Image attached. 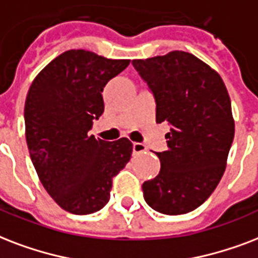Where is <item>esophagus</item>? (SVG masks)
<instances>
[{
    "instance_id": "1",
    "label": "esophagus",
    "mask_w": 258,
    "mask_h": 258,
    "mask_svg": "<svg viewBox=\"0 0 258 258\" xmlns=\"http://www.w3.org/2000/svg\"><path fill=\"white\" fill-rule=\"evenodd\" d=\"M147 151V147L141 143H135L133 144V153H143Z\"/></svg>"
}]
</instances>
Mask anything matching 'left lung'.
Returning <instances> with one entry per match:
<instances>
[{
    "mask_svg": "<svg viewBox=\"0 0 258 258\" xmlns=\"http://www.w3.org/2000/svg\"><path fill=\"white\" fill-rule=\"evenodd\" d=\"M156 99V122L171 123L160 172L144 181V199L161 214L195 210L226 168L234 139L231 102L222 78L192 53L172 51L133 60Z\"/></svg>",
    "mask_w": 258,
    "mask_h": 258,
    "instance_id": "left-lung-1",
    "label": "left lung"
}]
</instances>
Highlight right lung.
I'll list each match as a JSON object with an SVG mask.
<instances>
[{"label":"right lung","mask_w":258,"mask_h":258,"mask_svg":"<svg viewBox=\"0 0 258 258\" xmlns=\"http://www.w3.org/2000/svg\"><path fill=\"white\" fill-rule=\"evenodd\" d=\"M129 63L70 49L29 87L24 118L31 160L44 188L71 214L105 207L113 177L131 160L133 144L126 137L109 143L89 135L105 109L103 87Z\"/></svg>","instance_id":"1"}]
</instances>
